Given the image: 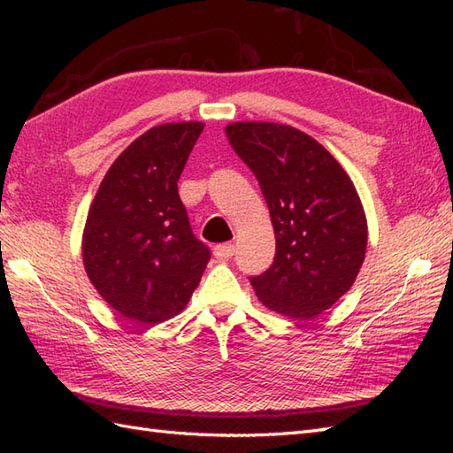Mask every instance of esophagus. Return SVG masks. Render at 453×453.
Instances as JSON below:
<instances>
[{"label": "esophagus", "instance_id": "34e87169", "mask_svg": "<svg viewBox=\"0 0 453 453\" xmlns=\"http://www.w3.org/2000/svg\"><path fill=\"white\" fill-rule=\"evenodd\" d=\"M235 253V247L232 243H221L214 247V257L218 261H227V258H232Z\"/></svg>", "mask_w": 453, "mask_h": 453}]
</instances>
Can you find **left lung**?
<instances>
[{
    "label": "left lung",
    "mask_w": 453,
    "mask_h": 453,
    "mask_svg": "<svg viewBox=\"0 0 453 453\" xmlns=\"http://www.w3.org/2000/svg\"><path fill=\"white\" fill-rule=\"evenodd\" d=\"M226 136L255 173L271 210L274 263L251 276L268 310L307 321L350 290L368 224L350 177L319 142L288 124L234 122Z\"/></svg>",
    "instance_id": "left-lung-1"
}]
</instances>
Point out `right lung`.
I'll use <instances>...</instances> for the list:
<instances>
[{
    "label": "right lung",
    "mask_w": 453,
    "mask_h": 453,
    "mask_svg": "<svg viewBox=\"0 0 453 453\" xmlns=\"http://www.w3.org/2000/svg\"><path fill=\"white\" fill-rule=\"evenodd\" d=\"M202 122L150 128L114 159L83 229L95 290L130 321L156 325L185 310L210 261L190 229L177 180Z\"/></svg>",
    "instance_id": "1"
}]
</instances>
